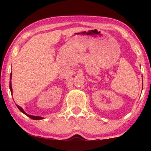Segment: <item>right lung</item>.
I'll return each mask as SVG.
<instances>
[{
    "label": "right lung",
    "instance_id": "obj_1",
    "mask_svg": "<svg viewBox=\"0 0 151 151\" xmlns=\"http://www.w3.org/2000/svg\"><path fill=\"white\" fill-rule=\"evenodd\" d=\"M10 78H12V74H11V76H10ZM9 88H10V91H11V92L12 93V83H11V82H10V83H9ZM16 106H17L18 109H19V110H20V111H21L22 113H23L24 114H25L26 115H27V116L29 117L30 118H32V119H43L42 117H40V116H34V115H30L27 114V113H26L25 112H24V110L21 108V107H20V106H18V105H16Z\"/></svg>",
    "mask_w": 151,
    "mask_h": 151
}]
</instances>
